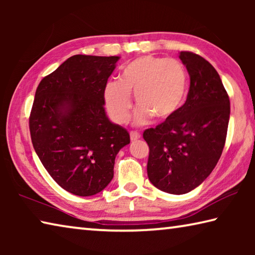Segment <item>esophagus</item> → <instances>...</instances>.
Returning <instances> with one entry per match:
<instances>
[{"label": "esophagus", "instance_id": "34e87169", "mask_svg": "<svg viewBox=\"0 0 255 255\" xmlns=\"http://www.w3.org/2000/svg\"><path fill=\"white\" fill-rule=\"evenodd\" d=\"M140 137V133L137 132V131H130V139L131 140H136L138 138Z\"/></svg>", "mask_w": 255, "mask_h": 255}]
</instances>
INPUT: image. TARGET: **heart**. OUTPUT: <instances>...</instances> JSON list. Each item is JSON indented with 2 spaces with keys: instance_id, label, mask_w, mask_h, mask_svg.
<instances>
[{
  "instance_id": "1",
  "label": "heart",
  "mask_w": 255,
  "mask_h": 255,
  "mask_svg": "<svg viewBox=\"0 0 255 255\" xmlns=\"http://www.w3.org/2000/svg\"><path fill=\"white\" fill-rule=\"evenodd\" d=\"M187 72L179 60L143 56L124 67L119 82L105 89L108 114L117 124L127 122L133 94L138 107L133 122L144 125L150 118L165 120L182 105L187 91Z\"/></svg>"
}]
</instances>
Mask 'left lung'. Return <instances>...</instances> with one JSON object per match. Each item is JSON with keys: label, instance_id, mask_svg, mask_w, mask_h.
Here are the masks:
<instances>
[{"label": "left lung", "instance_id": "left-lung-1", "mask_svg": "<svg viewBox=\"0 0 255 255\" xmlns=\"http://www.w3.org/2000/svg\"><path fill=\"white\" fill-rule=\"evenodd\" d=\"M180 59L190 75L187 100L143 133L149 147L148 179L172 195L190 192L211 173L225 146L231 114L230 98L214 66L192 51H181Z\"/></svg>", "mask_w": 255, "mask_h": 255}]
</instances>
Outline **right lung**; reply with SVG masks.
<instances>
[{"instance_id":"add662e5","label":"right lung","mask_w":255,"mask_h":255,"mask_svg":"<svg viewBox=\"0 0 255 255\" xmlns=\"http://www.w3.org/2000/svg\"><path fill=\"white\" fill-rule=\"evenodd\" d=\"M120 57L74 55L45 76L29 117L38 157L56 183L73 195L102 191L115 158L130 143L126 129L105 111V89Z\"/></svg>"}]
</instances>
